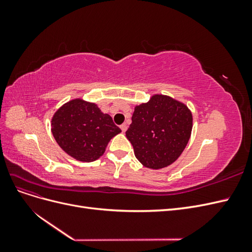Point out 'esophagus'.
Masks as SVG:
<instances>
[{
	"label": "esophagus",
	"instance_id": "34e87169",
	"mask_svg": "<svg viewBox=\"0 0 252 252\" xmlns=\"http://www.w3.org/2000/svg\"><path fill=\"white\" fill-rule=\"evenodd\" d=\"M127 128H128V125L126 123L121 125V129H122V131H123V132H125L127 130Z\"/></svg>",
	"mask_w": 252,
	"mask_h": 252
}]
</instances>
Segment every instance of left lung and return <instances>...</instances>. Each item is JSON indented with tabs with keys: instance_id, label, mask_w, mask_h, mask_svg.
Returning <instances> with one entry per match:
<instances>
[{
	"instance_id": "obj_1",
	"label": "left lung",
	"mask_w": 252,
	"mask_h": 252,
	"mask_svg": "<svg viewBox=\"0 0 252 252\" xmlns=\"http://www.w3.org/2000/svg\"><path fill=\"white\" fill-rule=\"evenodd\" d=\"M131 120L126 136L135 158L150 169L177 161L191 135V111L168 95L154 94L147 103L136 105Z\"/></svg>"
}]
</instances>
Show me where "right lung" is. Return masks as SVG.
<instances>
[{
    "mask_svg": "<svg viewBox=\"0 0 252 252\" xmlns=\"http://www.w3.org/2000/svg\"><path fill=\"white\" fill-rule=\"evenodd\" d=\"M51 132L68 156L77 161L94 162L104 155L109 141L121 129L96 104L73 98L53 114Z\"/></svg>",
    "mask_w": 252,
    "mask_h": 252,
    "instance_id": "obj_1",
    "label": "right lung"
}]
</instances>
